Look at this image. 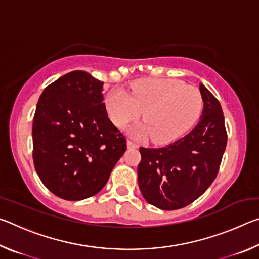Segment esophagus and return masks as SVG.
Here are the masks:
<instances>
[{
  "label": "esophagus",
  "mask_w": 259,
  "mask_h": 259,
  "mask_svg": "<svg viewBox=\"0 0 259 259\" xmlns=\"http://www.w3.org/2000/svg\"><path fill=\"white\" fill-rule=\"evenodd\" d=\"M126 145H128V148H137L138 147V145L136 143H134L133 140H128V142H126Z\"/></svg>",
  "instance_id": "1"
}]
</instances>
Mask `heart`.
Instances as JSON below:
<instances>
[{"mask_svg":"<svg viewBox=\"0 0 259 259\" xmlns=\"http://www.w3.org/2000/svg\"><path fill=\"white\" fill-rule=\"evenodd\" d=\"M106 107L119 128L142 115L145 122L135 133L152 136L157 144L170 143L195 123L202 109V97L195 87L172 78H144L133 83L130 94L114 89L107 95Z\"/></svg>","mask_w":259,"mask_h":259,"instance_id":"obj_1","label":"heart"}]
</instances>
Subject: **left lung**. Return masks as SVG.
<instances>
[{"label": "left lung", "instance_id": "obj_1", "mask_svg": "<svg viewBox=\"0 0 259 259\" xmlns=\"http://www.w3.org/2000/svg\"><path fill=\"white\" fill-rule=\"evenodd\" d=\"M203 111L186 136L160 148L140 147L138 185L148 203L177 210L200 198L216 178L227 133L217 98L200 84Z\"/></svg>", "mask_w": 259, "mask_h": 259}]
</instances>
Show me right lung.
Here are the masks:
<instances>
[{
	"label": "right lung",
	"mask_w": 259,
	"mask_h": 259,
	"mask_svg": "<svg viewBox=\"0 0 259 259\" xmlns=\"http://www.w3.org/2000/svg\"><path fill=\"white\" fill-rule=\"evenodd\" d=\"M104 82L73 71L48 85L33 121V161L45 186L68 201L106 185L126 150L123 134L108 119Z\"/></svg>",
	"instance_id": "1"
}]
</instances>
